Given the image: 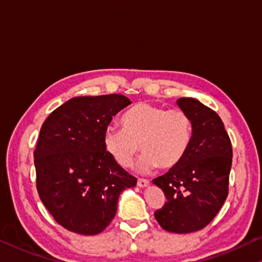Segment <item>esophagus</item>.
<instances>
[{
    "label": "esophagus",
    "mask_w": 262,
    "mask_h": 262,
    "mask_svg": "<svg viewBox=\"0 0 262 262\" xmlns=\"http://www.w3.org/2000/svg\"><path fill=\"white\" fill-rule=\"evenodd\" d=\"M137 185H138L140 188H145V187H147L148 185H150V182H148V180H146V179H138Z\"/></svg>",
    "instance_id": "obj_1"
}]
</instances>
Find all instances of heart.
<instances>
[{
	"instance_id": "1",
	"label": "heart",
	"mask_w": 262,
	"mask_h": 262,
	"mask_svg": "<svg viewBox=\"0 0 262 262\" xmlns=\"http://www.w3.org/2000/svg\"><path fill=\"white\" fill-rule=\"evenodd\" d=\"M123 128L107 126L103 143L106 152L122 167H130L139 147L144 156L137 165L140 173L156 167L172 170L183 162L190 148L193 126L182 110L139 103L124 114Z\"/></svg>"
}]
</instances>
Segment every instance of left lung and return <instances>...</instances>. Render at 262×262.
Returning a JSON list of instances; mask_svg holds the SVG:
<instances>
[{"instance_id":"obj_1","label":"left lung","mask_w":262,"mask_h":262,"mask_svg":"<svg viewBox=\"0 0 262 262\" xmlns=\"http://www.w3.org/2000/svg\"><path fill=\"white\" fill-rule=\"evenodd\" d=\"M177 105L191 118L192 140L183 162L152 182L167 199L155 218L165 231L186 234L207 226L224 205L233 154L216 112L194 98Z\"/></svg>"}]
</instances>
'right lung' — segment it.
I'll return each mask as SVG.
<instances>
[{
	"label": "right lung",
	"mask_w": 262,
	"mask_h": 262,
	"mask_svg": "<svg viewBox=\"0 0 262 262\" xmlns=\"http://www.w3.org/2000/svg\"><path fill=\"white\" fill-rule=\"evenodd\" d=\"M131 104L123 95L74 97L52 111L34 152L37 191L64 228L83 235L103 232L117 212L119 194L137 179L104 147L112 117Z\"/></svg>",
	"instance_id": "right-lung-1"
}]
</instances>
